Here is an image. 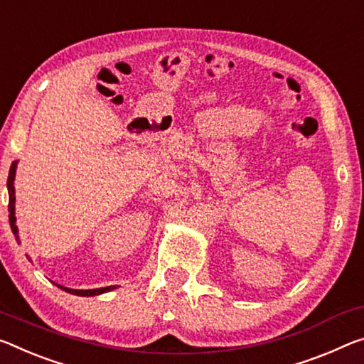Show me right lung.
<instances>
[{
    "mask_svg": "<svg viewBox=\"0 0 364 364\" xmlns=\"http://www.w3.org/2000/svg\"><path fill=\"white\" fill-rule=\"evenodd\" d=\"M16 168H17V161H13V165H11L9 168V176H8V193H9V204H8V210H9V225H11V230H13V233L16 236V240L19 241V235H17V225H16V215H14V203H16V194H14V178H16ZM58 285V284H56ZM61 290H65L68 293H71V295H77V296H95V295H100V293H107V291H112L114 290V285L112 287H105V288H94V290H74V288H66V287H61Z\"/></svg>",
    "mask_w": 364,
    "mask_h": 364,
    "instance_id": "add662e5",
    "label": "right lung"
}]
</instances>
